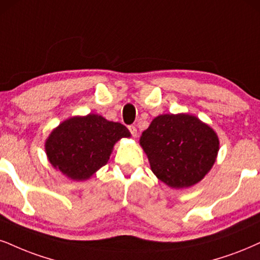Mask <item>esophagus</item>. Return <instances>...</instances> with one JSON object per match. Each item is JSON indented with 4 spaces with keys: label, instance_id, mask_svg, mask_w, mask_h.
Instances as JSON below:
<instances>
[{
    "label": "esophagus",
    "instance_id": "esophagus-1",
    "mask_svg": "<svg viewBox=\"0 0 260 260\" xmlns=\"http://www.w3.org/2000/svg\"><path fill=\"white\" fill-rule=\"evenodd\" d=\"M129 130H130L131 135H133L134 137L137 136V129H136V126H134V125H131V126H129Z\"/></svg>",
    "mask_w": 260,
    "mask_h": 260
}]
</instances>
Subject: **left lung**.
I'll list each match as a JSON object with an SVG mask.
<instances>
[{"label":"left lung","instance_id":"obj_1","mask_svg":"<svg viewBox=\"0 0 260 260\" xmlns=\"http://www.w3.org/2000/svg\"><path fill=\"white\" fill-rule=\"evenodd\" d=\"M150 170L170 188H189L216 162L219 139L210 125L189 113L160 114L140 137Z\"/></svg>","mask_w":260,"mask_h":260}]
</instances>
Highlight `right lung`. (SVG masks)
I'll return each instance as SVG.
<instances>
[{
	"mask_svg": "<svg viewBox=\"0 0 260 260\" xmlns=\"http://www.w3.org/2000/svg\"><path fill=\"white\" fill-rule=\"evenodd\" d=\"M130 136L126 126L102 115H76L52 130L44 149L54 169L72 181H86L107 164L115 143Z\"/></svg>",
	"mask_w": 260,
	"mask_h": 260,
	"instance_id": "add662e5",
	"label": "right lung"
}]
</instances>
